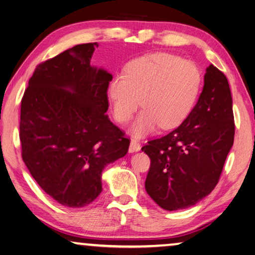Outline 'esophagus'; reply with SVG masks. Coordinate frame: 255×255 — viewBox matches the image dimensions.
I'll list each match as a JSON object with an SVG mask.
<instances>
[{"label":"esophagus","mask_w":255,"mask_h":255,"mask_svg":"<svg viewBox=\"0 0 255 255\" xmlns=\"http://www.w3.org/2000/svg\"><path fill=\"white\" fill-rule=\"evenodd\" d=\"M138 150H140V144L139 141L135 138H131L130 140V146H129V152H138Z\"/></svg>","instance_id":"1"}]
</instances>
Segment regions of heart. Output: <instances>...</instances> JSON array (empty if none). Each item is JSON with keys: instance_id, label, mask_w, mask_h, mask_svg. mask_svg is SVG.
<instances>
[{"instance_id": "1", "label": "heart", "mask_w": 255, "mask_h": 255, "mask_svg": "<svg viewBox=\"0 0 255 255\" xmlns=\"http://www.w3.org/2000/svg\"><path fill=\"white\" fill-rule=\"evenodd\" d=\"M201 72L195 63L170 53H153L129 62L123 74L112 77L108 97L120 124L130 120L139 105L144 108L131 131L144 136L179 127L189 117L199 96Z\"/></svg>"}]
</instances>
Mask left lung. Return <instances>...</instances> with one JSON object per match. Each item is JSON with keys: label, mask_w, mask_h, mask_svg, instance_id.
Wrapping results in <instances>:
<instances>
[{"label": "left lung", "mask_w": 255, "mask_h": 255, "mask_svg": "<svg viewBox=\"0 0 255 255\" xmlns=\"http://www.w3.org/2000/svg\"><path fill=\"white\" fill-rule=\"evenodd\" d=\"M234 135L230 84L210 64L199 100L184 123L141 147L150 158L145 181L149 197L170 211L204 199L218 183Z\"/></svg>", "instance_id": "1"}]
</instances>
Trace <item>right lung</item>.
<instances>
[{
  "label": "right lung",
  "instance_id": "add662e5",
  "mask_svg": "<svg viewBox=\"0 0 255 255\" xmlns=\"http://www.w3.org/2000/svg\"><path fill=\"white\" fill-rule=\"evenodd\" d=\"M97 47L77 45L40 63L21 100L25 166L47 195L71 208L97 199L102 170L130 144L106 115L112 75L90 64Z\"/></svg>",
  "mask_w": 255,
  "mask_h": 255
}]
</instances>
